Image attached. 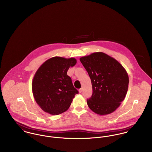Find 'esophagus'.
<instances>
[{
  "mask_svg": "<svg viewBox=\"0 0 152 152\" xmlns=\"http://www.w3.org/2000/svg\"><path fill=\"white\" fill-rule=\"evenodd\" d=\"M79 92H80V93H81V92H83V88H80V89H79Z\"/></svg>",
  "mask_w": 152,
  "mask_h": 152,
  "instance_id": "34e87169",
  "label": "esophagus"
}]
</instances>
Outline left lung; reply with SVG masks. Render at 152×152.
Instances as JSON below:
<instances>
[{
  "instance_id": "left-lung-1",
  "label": "left lung",
  "mask_w": 152,
  "mask_h": 152,
  "mask_svg": "<svg viewBox=\"0 0 152 152\" xmlns=\"http://www.w3.org/2000/svg\"><path fill=\"white\" fill-rule=\"evenodd\" d=\"M91 78L92 95L87 104L94 112L108 115L124 100L128 85V74L116 60L102 52L80 58Z\"/></svg>"
}]
</instances>
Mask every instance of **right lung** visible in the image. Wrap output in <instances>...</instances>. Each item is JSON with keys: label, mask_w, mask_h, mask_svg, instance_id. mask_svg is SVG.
Listing matches in <instances>:
<instances>
[{"label": "right lung", "mask_w": 152, "mask_h": 152, "mask_svg": "<svg viewBox=\"0 0 152 152\" xmlns=\"http://www.w3.org/2000/svg\"><path fill=\"white\" fill-rule=\"evenodd\" d=\"M76 63L74 58L54 57L37 70L32 81V91L36 102L44 112L57 115L70 107L78 91L66 72Z\"/></svg>", "instance_id": "1"}]
</instances>
